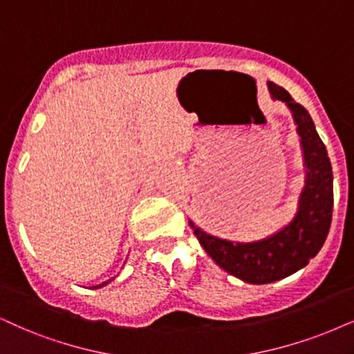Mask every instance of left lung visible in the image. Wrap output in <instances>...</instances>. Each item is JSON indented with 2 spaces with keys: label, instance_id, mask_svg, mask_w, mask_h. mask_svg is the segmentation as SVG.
I'll return each mask as SVG.
<instances>
[{
  "label": "left lung",
  "instance_id": "1",
  "mask_svg": "<svg viewBox=\"0 0 354 354\" xmlns=\"http://www.w3.org/2000/svg\"><path fill=\"white\" fill-rule=\"evenodd\" d=\"M268 89L271 100L283 101L289 107L301 138L306 178L297 199L296 216L276 234L250 243L218 239L189 221L205 253L223 271L250 284L274 283L307 266L328 235L333 212L332 165L314 120L306 107L294 101L284 88L268 82Z\"/></svg>",
  "mask_w": 354,
  "mask_h": 354
}]
</instances>
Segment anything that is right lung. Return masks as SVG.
<instances>
[{
	"mask_svg": "<svg viewBox=\"0 0 354 354\" xmlns=\"http://www.w3.org/2000/svg\"><path fill=\"white\" fill-rule=\"evenodd\" d=\"M111 283V279L109 281H104V283H101V284H97V286H93V289H100V288H102V286H106V284H109Z\"/></svg>",
	"mask_w": 354,
	"mask_h": 354,
	"instance_id": "add662e5",
	"label": "right lung"
}]
</instances>
